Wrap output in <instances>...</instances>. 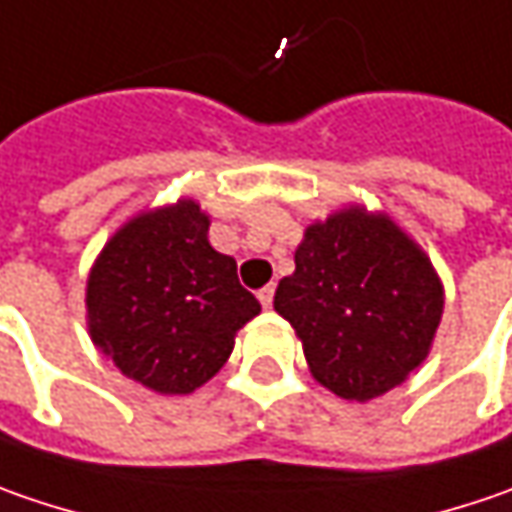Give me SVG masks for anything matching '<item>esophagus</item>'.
I'll list each match as a JSON object with an SVG mask.
<instances>
[{
    "label": "esophagus",
    "mask_w": 512,
    "mask_h": 512,
    "mask_svg": "<svg viewBox=\"0 0 512 512\" xmlns=\"http://www.w3.org/2000/svg\"><path fill=\"white\" fill-rule=\"evenodd\" d=\"M273 294H276V285L270 282V285H265V288L259 291V302H262L265 308H270V305H273Z\"/></svg>",
    "instance_id": "34e87169"
}]
</instances>
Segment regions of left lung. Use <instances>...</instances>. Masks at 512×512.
I'll return each mask as SVG.
<instances>
[{
    "mask_svg": "<svg viewBox=\"0 0 512 512\" xmlns=\"http://www.w3.org/2000/svg\"><path fill=\"white\" fill-rule=\"evenodd\" d=\"M273 308L294 325L311 374L345 400H371L418 369L444 311V288L389 218L343 210L311 224Z\"/></svg>",
    "mask_w": 512,
    "mask_h": 512,
    "instance_id": "obj_1",
    "label": "left lung"
}]
</instances>
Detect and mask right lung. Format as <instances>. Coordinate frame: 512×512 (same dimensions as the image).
Listing matches in <instances>:
<instances>
[{
  "label": "right lung",
  "mask_w": 512,
  "mask_h": 512,
  "mask_svg": "<svg viewBox=\"0 0 512 512\" xmlns=\"http://www.w3.org/2000/svg\"><path fill=\"white\" fill-rule=\"evenodd\" d=\"M195 201L120 227L91 268L86 305L94 345L126 377L187 395L216 374L262 305L242 288L236 259L207 242Z\"/></svg>",
  "instance_id": "add662e5"
}]
</instances>
